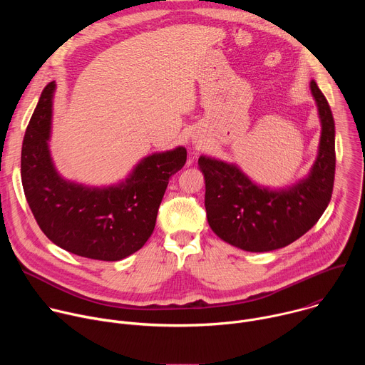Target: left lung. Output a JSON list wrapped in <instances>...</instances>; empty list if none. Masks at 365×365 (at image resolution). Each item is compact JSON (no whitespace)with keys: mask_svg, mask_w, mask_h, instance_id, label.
<instances>
[{"mask_svg":"<svg viewBox=\"0 0 365 365\" xmlns=\"http://www.w3.org/2000/svg\"><path fill=\"white\" fill-rule=\"evenodd\" d=\"M321 121L318 155L306 178L272 189L252 182L235 163L202 154L205 207L211 230L225 242L251 252L283 248L314 227L332 196L335 123L317 82H310Z\"/></svg>","mask_w":365,"mask_h":365,"instance_id":"1","label":"left lung"}]
</instances>
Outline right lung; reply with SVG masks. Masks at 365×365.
Listing matches in <instances>:
<instances>
[{
  "mask_svg": "<svg viewBox=\"0 0 365 365\" xmlns=\"http://www.w3.org/2000/svg\"><path fill=\"white\" fill-rule=\"evenodd\" d=\"M56 82L41 92L21 148V182L30 210L58 247L92 259L118 262L153 234L169 179L186 163V148L143 158L118 183L88 186L65 179L51 159V114Z\"/></svg>",
  "mask_w": 365,
  "mask_h": 365,
  "instance_id": "obj_1",
  "label": "right lung"
}]
</instances>
